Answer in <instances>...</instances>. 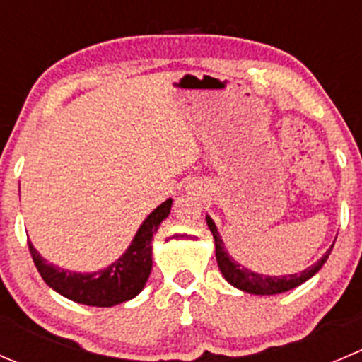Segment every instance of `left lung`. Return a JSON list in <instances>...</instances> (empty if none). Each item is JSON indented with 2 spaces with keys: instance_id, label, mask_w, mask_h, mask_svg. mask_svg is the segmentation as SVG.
I'll use <instances>...</instances> for the list:
<instances>
[{
  "instance_id": "left-lung-1",
  "label": "left lung",
  "mask_w": 362,
  "mask_h": 362,
  "mask_svg": "<svg viewBox=\"0 0 362 362\" xmlns=\"http://www.w3.org/2000/svg\"><path fill=\"white\" fill-rule=\"evenodd\" d=\"M206 224H209V230L212 231L214 242H216V258L217 265H219L221 272H223L224 279H226L230 285H233L235 288L242 290V292L255 293V296H274V293H283L288 292V290L296 288V286L303 285L304 281L315 276L318 270L322 269L325 262H327L329 255H331L332 247L318 259L315 265H311L310 269L303 270L300 274H290V276H263V274H255L249 269L242 267L240 263H237L235 259H231L228 256L226 249H224L223 240H221L219 233H217V228L214 224V221L210 217H206Z\"/></svg>"
}]
</instances>
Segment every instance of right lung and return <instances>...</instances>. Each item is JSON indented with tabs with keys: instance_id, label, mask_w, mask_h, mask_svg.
Wrapping results in <instances>:
<instances>
[{
	"instance_id": "1",
	"label": "right lung",
	"mask_w": 362,
	"mask_h": 362,
	"mask_svg": "<svg viewBox=\"0 0 362 362\" xmlns=\"http://www.w3.org/2000/svg\"><path fill=\"white\" fill-rule=\"evenodd\" d=\"M170 210L171 199H166L146 217L125 255L107 269L93 272V274H77V272L49 265L30 240H28V247H30L38 274L52 290L74 303L111 308L115 304L131 300L143 290L152 270L153 233H157L159 224L170 216Z\"/></svg>"
}]
</instances>
